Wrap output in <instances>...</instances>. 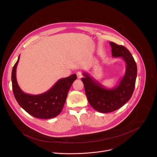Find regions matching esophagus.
<instances>
[{
    "mask_svg": "<svg viewBox=\"0 0 157 157\" xmlns=\"http://www.w3.org/2000/svg\"><path fill=\"white\" fill-rule=\"evenodd\" d=\"M76 75H77V77H78V79H80V78H82V74H81V72L80 71H78L76 72Z\"/></svg>",
    "mask_w": 157,
    "mask_h": 157,
    "instance_id": "obj_1",
    "label": "esophagus"
}]
</instances>
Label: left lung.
I'll return each mask as SVG.
<instances>
[{
  "label": "left lung",
  "mask_w": 157,
  "mask_h": 157,
  "mask_svg": "<svg viewBox=\"0 0 157 157\" xmlns=\"http://www.w3.org/2000/svg\"><path fill=\"white\" fill-rule=\"evenodd\" d=\"M112 56L121 58L126 62V72L119 85L113 88L103 86L87 72L81 80L91 106L101 113H108L122 107L131 98L137 77V66L129 51L122 45L109 42Z\"/></svg>",
  "instance_id": "left-lung-1"
}]
</instances>
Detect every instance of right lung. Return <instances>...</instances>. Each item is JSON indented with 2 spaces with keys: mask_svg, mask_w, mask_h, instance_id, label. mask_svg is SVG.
<instances>
[{
  "mask_svg": "<svg viewBox=\"0 0 157 157\" xmlns=\"http://www.w3.org/2000/svg\"><path fill=\"white\" fill-rule=\"evenodd\" d=\"M19 56L11 75L13 91L19 105L31 116L38 119H52L61 112L66 100L68 91L76 78V75L61 78L47 91L39 95L25 93L19 86L16 79V68Z\"/></svg>",
  "mask_w": 157,
  "mask_h": 157,
  "instance_id": "add662e5",
  "label": "right lung"
}]
</instances>
